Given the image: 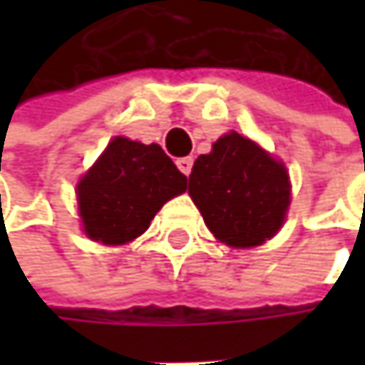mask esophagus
<instances>
[{
	"instance_id": "1",
	"label": "esophagus",
	"mask_w": 365,
	"mask_h": 365,
	"mask_svg": "<svg viewBox=\"0 0 365 365\" xmlns=\"http://www.w3.org/2000/svg\"><path fill=\"white\" fill-rule=\"evenodd\" d=\"M192 165H194V160H192V158H180V160H178V169L182 171L183 175H190Z\"/></svg>"
}]
</instances>
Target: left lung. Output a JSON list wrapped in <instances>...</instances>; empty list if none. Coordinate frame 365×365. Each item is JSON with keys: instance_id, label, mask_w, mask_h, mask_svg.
Returning a JSON list of instances; mask_svg holds the SVG:
<instances>
[{"instance_id": "8db88e82", "label": "left lung", "mask_w": 365, "mask_h": 365, "mask_svg": "<svg viewBox=\"0 0 365 365\" xmlns=\"http://www.w3.org/2000/svg\"><path fill=\"white\" fill-rule=\"evenodd\" d=\"M187 192L207 228L230 247H255L283 224L289 178L252 139L228 133L196 158Z\"/></svg>"}]
</instances>
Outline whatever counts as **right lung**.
Returning <instances> with one entry per match:
<instances>
[{"instance_id": "add662e5", "label": "right lung", "mask_w": 365, "mask_h": 365, "mask_svg": "<svg viewBox=\"0 0 365 365\" xmlns=\"http://www.w3.org/2000/svg\"><path fill=\"white\" fill-rule=\"evenodd\" d=\"M185 187L187 178L160 145L115 137L78 183L84 232L106 245L128 243Z\"/></svg>"}]
</instances>
